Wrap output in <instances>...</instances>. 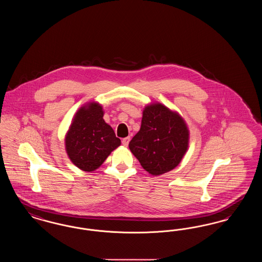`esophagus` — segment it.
Wrapping results in <instances>:
<instances>
[{
	"instance_id": "esophagus-1",
	"label": "esophagus",
	"mask_w": 262,
	"mask_h": 262,
	"mask_svg": "<svg viewBox=\"0 0 262 262\" xmlns=\"http://www.w3.org/2000/svg\"><path fill=\"white\" fill-rule=\"evenodd\" d=\"M129 140H130V137H125V138H123V140H122V143H123V145H125V146H127L128 145V142H129Z\"/></svg>"
}]
</instances>
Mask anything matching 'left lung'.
<instances>
[{
    "label": "left lung",
    "mask_w": 262,
    "mask_h": 262,
    "mask_svg": "<svg viewBox=\"0 0 262 262\" xmlns=\"http://www.w3.org/2000/svg\"><path fill=\"white\" fill-rule=\"evenodd\" d=\"M188 145L184 120L161 104L145 107L141 126L128 147L142 168L153 176L173 170L181 162Z\"/></svg>",
    "instance_id": "left-lung-1"
}]
</instances>
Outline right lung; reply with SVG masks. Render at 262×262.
<instances>
[{"mask_svg":"<svg viewBox=\"0 0 262 262\" xmlns=\"http://www.w3.org/2000/svg\"><path fill=\"white\" fill-rule=\"evenodd\" d=\"M97 103L80 108L66 137V149L72 162L83 171L97 169L120 144L112 127L103 120Z\"/></svg>","mask_w":262,"mask_h":262,"instance_id":"1","label":"right lung"}]
</instances>
